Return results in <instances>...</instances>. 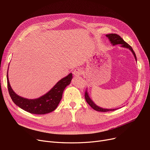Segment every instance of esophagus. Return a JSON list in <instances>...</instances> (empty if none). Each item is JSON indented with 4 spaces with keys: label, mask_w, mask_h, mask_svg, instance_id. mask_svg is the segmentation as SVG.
Segmentation results:
<instances>
[{
    "label": "esophagus",
    "mask_w": 150,
    "mask_h": 150,
    "mask_svg": "<svg viewBox=\"0 0 150 150\" xmlns=\"http://www.w3.org/2000/svg\"><path fill=\"white\" fill-rule=\"evenodd\" d=\"M83 73V70H82L81 69H80V68H76V69H75L74 70V71H73V74L74 75V76H80V75H82Z\"/></svg>",
    "instance_id": "obj_1"
}]
</instances>
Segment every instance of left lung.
Returning a JSON list of instances; mask_svg holds the SVG:
<instances>
[{"instance_id":"1","label":"left lung","mask_w":150,"mask_h":150,"mask_svg":"<svg viewBox=\"0 0 150 150\" xmlns=\"http://www.w3.org/2000/svg\"><path fill=\"white\" fill-rule=\"evenodd\" d=\"M106 37H108V38L109 39L110 42H111V43L115 46V45H120L121 47H124L126 48H128L129 50H130L131 51L132 53H133L135 59L137 61V57H136V55L135 54V52L134 51L132 48L130 46V45L127 43L126 42L124 41L123 39L118 34H107L106 35ZM84 97H85L86 101L87 102V103L89 104V105L92 107L94 110H96L97 112H110V111H114V110H116L118 108H115V109H107V108H101L99 106H97V105H96V103H94V102L91 100V99L89 97V94H88V92L87 91V89L86 90L85 92V94H84Z\"/></svg>"}]
</instances>
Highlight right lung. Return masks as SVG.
<instances>
[{"label":"right lung","instance_id":"add662e5","mask_svg":"<svg viewBox=\"0 0 150 150\" xmlns=\"http://www.w3.org/2000/svg\"><path fill=\"white\" fill-rule=\"evenodd\" d=\"M6 78L9 94L13 102L17 106L32 114L44 115L54 111L59 105L64 89L70 84L72 79V74H69L59 80L47 94L35 99H25L16 94L10 86L8 71Z\"/></svg>","mask_w":150,"mask_h":150}]
</instances>
